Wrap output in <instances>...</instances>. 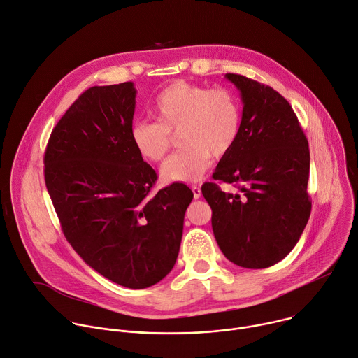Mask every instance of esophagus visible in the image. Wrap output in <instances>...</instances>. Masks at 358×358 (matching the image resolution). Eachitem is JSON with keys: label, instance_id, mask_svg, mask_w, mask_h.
Segmentation results:
<instances>
[{"label": "esophagus", "instance_id": "esophagus-1", "mask_svg": "<svg viewBox=\"0 0 358 358\" xmlns=\"http://www.w3.org/2000/svg\"><path fill=\"white\" fill-rule=\"evenodd\" d=\"M192 192H193V197L194 199H199L201 196V190L197 186H192Z\"/></svg>", "mask_w": 358, "mask_h": 358}]
</instances>
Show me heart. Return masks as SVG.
Listing matches in <instances>:
<instances>
[{
    "instance_id": "heart-1",
    "label": "heart",
    "mask_w": 358,
    "mask_h": 358,
    "mask_svg": "<svg viewBox=\"0 0 358 358\" xmlns=\"http://www.w3.org/2000/svg\"><path fill=\"white\" fill-rule=\"evenodd\" d=\"M152 114L157 122L132 125L131 141L142 158L161 162L173 145L172 135L180 132L179 142L185 150L161 169L166 182L199 180L213 158L222 159L231 152L241 129V106L224 87L173 82L157 96Z\"/></svg>"
}]
</instances>
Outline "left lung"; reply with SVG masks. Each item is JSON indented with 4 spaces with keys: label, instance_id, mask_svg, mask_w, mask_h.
<instances>
[{
    "label": "left lung",
    "instance_id": "8db88e82",
    "mask_svg": "<svg viewBox=\"0 0 358 358\" xmlns=\"http://www.w3.org/2000/svg\"><path fill=\"white\" fill-rule=\"evenodd\" d=\"M226 78L241 93V129L213 179L236 185L240 193H226L213 182L201 193L226 258L243 268H268L292 251L308 224L309 144L291 104L276 90L241 75Z\"/></svg>",
    "mask_w": 358,
    "mask_h": 358
}]
</instances>
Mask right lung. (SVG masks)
Wrapping results in <instances>:
<instances>
[{"label": "right lung", "mask_w": 358, "mask_h": 358, "mask_svg": "<svg viewBox=\"0 0 358 358\" xmlns=\"http://www.w3.org/2000/svg\"><path fill=\"white\" fill-rule=\"evenodd\" d=\"M135 96L132 82L82 93L52 129L43 172L73 250L104 278L144 289L172 271L193 192H152L157 172L131 141Z\"/></svg>", "instance_id": "obj_1"}]
</instances>
